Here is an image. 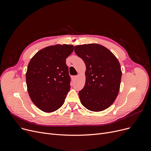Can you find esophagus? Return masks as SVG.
<instances>
[{"mask_svg": "<svg viewBox=\"0 0 151 151\" xmlns=\"http://www.w3.org/2000/svg\"><path fill=\"white\" fill-rule=\"evenodd\" d=\"M77 77H78L77 75H76V76H72V80H73V81H75L76 79L77 78Z\"/></svg>", "mask_w": 151, "mask_h": 151, "instance_id": "obj_1", "label": "esophagus"}]
</instances>
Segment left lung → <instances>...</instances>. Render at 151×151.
<instances>
[{
	"mask_svg": "<svg viewBox=\"0 0 151 151\" xmlns=\"http://www.w3.org/2000/svg\"><path fill=\"white\" fill-rule=\"evenodd\" d=\"M74 51L86 67L85 86L79 92L81 104L92 111L108 108L119 91L122 76L119 62L111 52L100 45H77Z\"/></svg>",
	"mask_w": 151,
	"mask_h": 151,
	"instance_id": "8db88e82",
	"label": "left lung"
}]
</instances>
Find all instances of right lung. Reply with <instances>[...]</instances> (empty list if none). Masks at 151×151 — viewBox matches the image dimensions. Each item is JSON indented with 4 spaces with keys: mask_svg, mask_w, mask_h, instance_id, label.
Segmentation results:
<instances>
[{
    "mask_svg": "<svg viewBox=\"0 0 151 151\" xmlns=\"http://www.w3.org/2000/svg\"><path fill=\"white\" fill-rule=\"evenodd\" d=\"M71 45L47 46L30 60L26 83L30 98L45 112L58 109L70 89L71 78L66 59L73 51Z\"/></svg>",
    "mask_w": 151,
    "mask_h": 151,
    "instance_id": "obj_1",
    "label": "right lung"
}]
</instances>
